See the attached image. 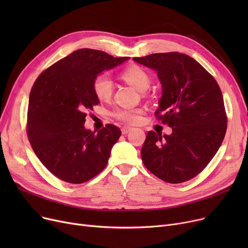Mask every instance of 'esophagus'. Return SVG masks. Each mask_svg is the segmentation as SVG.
Instances as JSON below:
<instances>
[{"mask_svg": "<svg viewBox=\"0 0 248 248\" xmlns=\"http://www.w3.org/2000/svg\"><path fill=\"white\" fill-rule=\"evenodd\" d=\"M133 129V127H129V126H124L123 128H122V133H123V135H127L129 132H131Z\"/></svg>", "mask_w": 248, "mask_h": 248, "instance_id": "esophagus-1", "label": "esophagus"}]
</instances>
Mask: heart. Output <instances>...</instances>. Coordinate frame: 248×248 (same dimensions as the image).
<instances>
[{
	"label": "heart",
	"mask_w": 248,
	"mask_h": 248,
	"mask_svg": "<svg viewBox=\"0 0 248 248\" xmlns=\"http://www.w3.org/2000/svg\"><path fill=\"white\" fill-rule=\"evenodd\" d=\"M122 79L137 90L144 93L151 84L150 74L141 67L129 66L121 74ZM113 91V83L108 74L98 75L93 81V93L99 100H108ZM117 120L127 124H135L140 117V110L138 108H119L113 112Z\"/></svg>",
	"instance_id": "obj_1"
}]
</instances>
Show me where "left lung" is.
I'll list each match as a JSON object with an SVG mask.
<instances>
[{
	"mask_svg": "<svg viewBox=\"0 0 248 248\" xmlns=\"http://www.w3.org/2000/svg\"><path fill=\"white\" fill-rule=\"evenodd\" d=\"M134 61L157 72L162 96L155 115L171 135L149 132L141 148L148 170L167 183H183L209 164L222 144L227 117L214 77L192 57L170 52Z\"/></svg>",
	"mask_w": 248,
	"mask_h": 248,
	"instance_id": "obj_1",
	"label": "left lung"
}]
</instances>
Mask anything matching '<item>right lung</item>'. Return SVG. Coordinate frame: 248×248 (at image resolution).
I'll return each mask as SVG.
<instances>
[{"mask_svg":"<svg viewBox=\"0 0 248 248\" xmlns=\"http://www.w3.org/2000/svg\"><path fill=\"white\" fill-rule=\"evenodd\" d=\"M128 57L78 49L39 75L29 96L27 133L36 155L62 181L81 184L107 167L121 129L107 124L97 133L86 129L85 111L99 99L93 81Z\"/></svg>","mask_w":248,"mask_h":248,"instance_id":"obj_1","label":"right lung"}]
</instances>
